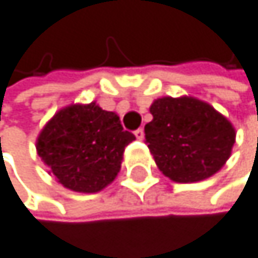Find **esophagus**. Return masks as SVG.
Listing matches in <instances>:
<instances>
[{
  "mask_svg": "<svg viewBox=\"0 0 258 258\" xmlns=\"http://www.w3.org/2000/svg\"><path fill=\"white\" fill-rule=\"evenodd\" d=\"M135 136H136L139 141H142V139H144V128H138V130L135 132Z\"/></svg>",
  "mask_w": 258,
  "mask_h": 258,
  "instance_id": "esophagus-1",
  "label": "esophagus"
}]
</instances>
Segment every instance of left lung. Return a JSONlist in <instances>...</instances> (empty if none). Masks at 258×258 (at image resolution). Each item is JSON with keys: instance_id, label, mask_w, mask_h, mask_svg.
I'll return each mask as SVG.
<instances>
[{"instance_id": "1", "label": "left lung", "mask_w": 258, "mask_h": 258, "mask_svg": "<svg viewBox=\"0 0 258 258\" xmlns=\"http://www.w3.org/2000/svg\"><path fill=\"white\" fill-rule=\"evenodd\" d=\"M150 113L145 142L158 168L172 181H203L229 159L235 128L209 103L187 96L161 97Z\"/></svg>"}]
</instances>
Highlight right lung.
<instances>
[{"instance_id":"add662e5","label":"right lung","mask_w":258,"mask_h":258,"mask_svg":"<svg viewBox=\"0 0 258 258\" xmlns=\"http://www.w3.org/2000/svg\"><path fill=\"white\" fill-rule=\"evenodd\" d=\"M136 138L119 116L96 103L69 105L49 120L37 139V153L66 189L96 194L113 182L125 147Z\"/></svg>"}]
</instances>
